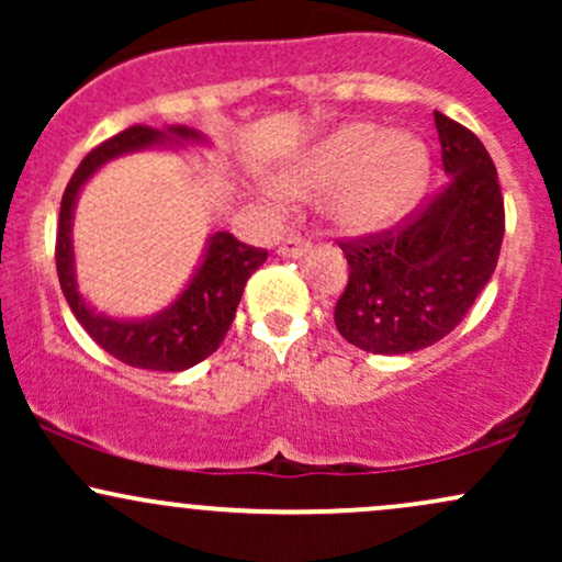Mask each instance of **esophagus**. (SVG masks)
Returning <instances> with one entry per match:
<instances>
[{
  "mask_svg": "<svg viewBox=\"0 0 562 562\" xmlns=\"http://www.w3.org/2000/svg\"><path fill=\"white\" fill-rule=\"evenodd\" d=\"M308 250H312V245H308L306 240H301V237H288L285 243L280 245V250H277V254L282 256V259H303V256L308 254Z\"/></svg>",
  "mask_w": 562,
  "mask_h": 562,
  "instance_id": "esophagus-1",
  "label": "esophagus"
}]
</instances>
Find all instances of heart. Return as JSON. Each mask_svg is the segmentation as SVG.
<instances>
[{
	"label": "heart",
	"instance_id": "b5f03b06",
	"mask_svg": "<svg viewBox=\"0 0 562 562\" xmlns=\"http://www.w3.org/2000/svg\"><path fill=\"white\" fill-rule=\"evenodd\" d=\"M430 173V153L412 132L372 121L335 126L277 171L280 195L322 198L325 218L346 235H380L412 214Z\"/></svg>",
	"mask_w": 562,
	"mask_h": 562
}]
</instances>
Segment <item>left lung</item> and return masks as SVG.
<instances>
[{"label": "left lung", "instance_id": "1", "mask_svg": "<svg viewBox=\"0 0 562 562\" xmlns=\"http://www.w3.org/2000/svg\"><path fill=\"white\" fill-rule=\"evenodd\" d=\"M449 182L398 235L340 245L348 285L335 327L370 353H412L460 325L492 280L505 237V203L481 139L434 113Z\"/></svg>", "mask_w": 562, "mask_h": 562}]
</instances>
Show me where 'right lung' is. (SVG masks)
<instances>
[{"label": "right lung", "instance_id": "1", "mask_svg": "<svg viewBox=\"0 0 562 562\" xmlns=\"http://www.w3.org/2000/svg\"><path fill=\"white\" fill-rule=\"evenodd\" d=\"M184 145L205 147L211 142L203 132L190 126L126 128L113 139L102 142L81 160L60 203L55 259L70 312L76 314L83 330L92 335L94 344H100L124 364L139 367V370L182 372L211 357L235 319L245 282L267 261V250L243 245L229 232H214L205 240L195 272L190 274L187 285L179 290L169 306L150 317H113V314L97 312L92 303L83 299L74 254V214L83 184L102 166L115 158H124L128 153L179 150Z\"/></svg>", "mask_w": 562, "mask_h": 562}]
</instances>
